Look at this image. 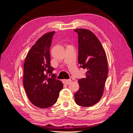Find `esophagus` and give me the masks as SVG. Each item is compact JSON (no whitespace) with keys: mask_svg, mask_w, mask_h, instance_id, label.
I'll return each instance as SVG.
<instances>
[{"mask_svg":"<svg viewBox=\"0 0 133 133\" xmlns=\"http://www.w3.org/2000/svg\"><path fill=\"white\" fill-rule=\"evenodd\" d=\"M63 82L64 84H66V85H68V84H69L71 82V79H65L63 80Z\"/></svg>","mask_w":133,"mask_h":133,"instance_id":"obj_1","label":"esophagus"}]
</instances>
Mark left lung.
I'll list each match as a JSON object with an SVG mask.
<instances>
[{"label": "left lung", "mask_w": 133, "mask_h": 133, "mask_svg": "<svg viewBox=\"0 0 133 133\" xmlns=\"http://www.w3.org/2000/svg\"><path fill=\"white\" fill-rule=\"evenodd\" d=\"M78 34V62L87 70L85 78L78 80L79 89L74 94L76 104L89 107L102 97L108 74L107 56L101 43L89 30L76 29Z\"/></svg>", "instance_id": "left-lung-1"}]
</instances>
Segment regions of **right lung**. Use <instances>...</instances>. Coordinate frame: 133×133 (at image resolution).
<instances>
[{
    "mask_svg": "<svg viewBox=\"0 0 133 133\" xmlns=\"http://www.w3.org/2000/svg\"><path fill=\"white\" fill-rule=\"evenodd\" d=\"M55 31L43 35L32 46L24 64L23 85L30 102L40 108H48L56 103L63 87L61 81L52 74L50 48ZM52 74L48 77L47 74Z\"/></svg>",
    "mask_w": 133,
    "mask_h": 133,
    "instance_id": "1",
    "label": "right lung"
}]
</instances>
